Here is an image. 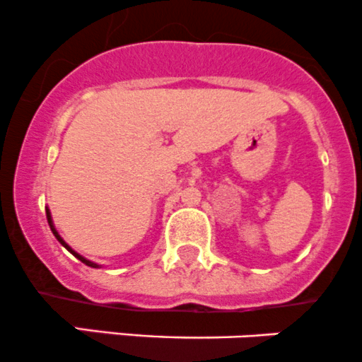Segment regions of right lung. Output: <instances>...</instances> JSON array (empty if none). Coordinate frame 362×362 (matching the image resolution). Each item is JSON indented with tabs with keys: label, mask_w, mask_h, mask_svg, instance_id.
I'll return each mask as SVG.
<instances>
[{
	"label": "right lung",
	"mask_w": 362,
	"mask_h": 362,
	"mask_svg": "<svg viewBox=\"0 0 362 362\" xmlns=\"http://www.w3.org/2000/svg\"><path fill=\"white\" fill-rule=\"evenodd\" d=\"M47 219H48V225H50V230H52V233H54V235H55V238H57V240H59V242H61V244H62V245H64V247H66V249H68V251L71 252V255H73V256H76V258H78V259H80V262H81V263H85V264H87V267H92V268H98V267H99V264H98V263L90 262V259L83 258V256H81V255H78V252H74V251H73V249H71V247H69V245H68V244H66V242H64V240H62V237H61V235H59V233H57V230H55V228H54V221H52V214H50V211H48V209H47Z\"/></svg>",
	"instance_id": "1"
}]
</instances>
